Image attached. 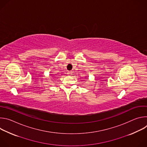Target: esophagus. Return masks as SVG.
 <instances>
[{"label":"esophagus","mask_w":147,"mask_h":147,"mask_svg":"<svg viewBox=\"0 0 147 147\" xmlns=\"http://www.w3.org/2000/svg\"><path fill=\"white\" fill-rule=\"evenodd\" d=\"M67 74H69V75L72 74V71H69V72L67 73Z\"/></svg>","instance_id":"1"}]
</instances>
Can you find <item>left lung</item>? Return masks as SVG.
Returning a JSON list of instances; mask_svg holds the SVG:
<instances>
[{
    "mask_svg": "<svg viewBox=\"0 0 147 147\" xmlns=\"http://www.w3.org/2000/svg\"><path fill=\"white\" fill-rule=\"evenodd\" d=\"M87 79H88V78H87Z\"/></svg>",
    "mask_w": 147,
    "mask_h": 147,
    "instance_id": "obj_1",
    "label": "left lung"
}]
</instances>
